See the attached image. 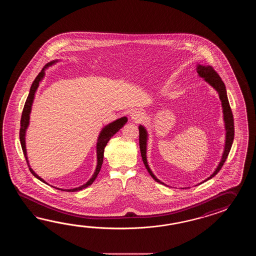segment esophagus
<instances>
[{
  "label": "esophagus",
  "mask_w": 256,
  "mask_h": 256,
  "mask_svg": "<svg viewBox=\"0 0 256 256\" xmlns=\"http://www.w3.org/2000/svg\"><path fill=\"white\" fill-rule=\"evenodd\" d=\"M144 119V114L139 110H136L132 114V120L136 122H139Z\"/></svg>",
  "instance_id": "obj_1"
}]
</instances>
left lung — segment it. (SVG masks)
I'll return each instance as SVG.
<instances>
[{
    "mask_svg": "<svg viewBox=\"0 0 256 256\" xmlns=\"http://www.w3.org/2000/svg\"><path fill=\"white\" fill-rule=\"evenodd\" d=\"M198 73L202 78H204L205 80L208 82L218 92L222 104L223 114H224V122H225V128H226L225 150H224V152H223L222 161H220V163L218 164V166L214 171V173L208 180H205V181H207V180L212 178L214 176H216L218 173V171L222 169L223 164H224L225 161H226V159L228 158V152L230 151V148H232V142H234V120L232 112L230 106V104H228V97H227V93H226V88H225V85H224V82L222 80L220 76H218V74L216 72V70L213 68L212 66H205L198 65ZM146 140V130L142 126H139V144H140V151H141L142 162L144 164L148 173L150 174L152 178L156 180V182H158V183L164 185L163 182H161L160 180H158L154 176V174H152L151 169L149 168V166L147 164ZM205 181H203L202 183H204Z\"/></svg>",
    "mask_w": 256,
    "mask_h": 256,
    "instance_id": "1",
    "label": "left lung"
}]
</instances>
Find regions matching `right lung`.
<instances>
[{
	"mask_svg": "<svg viewBox=\"0 0 256 256\" xmlns=\"http://www.w3.org/2000/svg\"><path fill=\"white\" fill-rule=\"evenodd\" d=\"M54 62H56V61H52V62H50L48 64H46V68L48 66L52 65V64H54ZM44 68L42 70L39 72L38 75L36 76V78H34V80L33 82V84H32L31 88H30V92H29V95H28V98H26V102L24 106V109H22L21 122H20V124H21L20 134H19V136H20V142H21V146H22V152H24V158H26V162H28V156H26V149L24 136H26V130L28 124H29V114H30V112H31V106H32V104H33L34 96L36 90H38V87L39 82H41V80L43 78L44 75ZM126 122H127V118H126V117H122V118H120V119H118V120H114V122L110 124H108L105 128L102 129V132L100 134L98 142H97V158H98V164H97V168H96L95 173L93 174L92 178L88 180L85 185L82 186H80V188H73V190H66V191L74 192V191L82 190L83 188H87L88 186H90L92 184L93 181L96 180L98 172L100 171V168H102V162H104V148L106 146V144H107V142H109L110 139L112 138V136H114L115 134H116L118 130H120L122 126L126 124ZM29 169H30V172H31L36 178H38L39 180L43 181L44 183H46L40 176H38V174L34 172L33 169L31 168H29ZM58 190H60V188H58Z\"/></svg>",
	"mask_w": 256,
	"mask_h": 256,
	"instance_id": "right-lung-1",
	"label": "right lung"
}]
</instances>
